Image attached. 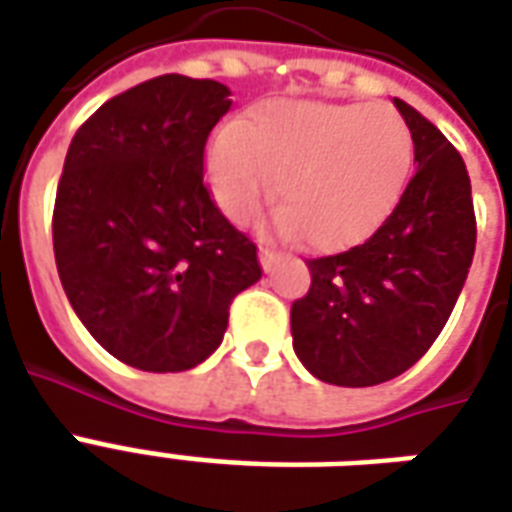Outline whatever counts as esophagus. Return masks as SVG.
Here are the masks:
<instances>
[{
  "instance_id": "1",
  "label": "esophagus",
  "mask_w": 512,
  "mask_h": 512,
  "mask_svg": "<svg viewBox=\"0 0 512 512\" xmlns=\"http://www.w3.org/2000/svg\"><path fill=\"white\" fill-rule=\"evenodd\" d=\"M277 249H274V246H268V244H263L260 246V266L266 268V271H271V268L277 266Z\"/></svg>"
}]
</instances>
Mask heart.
Returning a JSON list of instances; mask_svg holds the SVG:
<instances>
[{
  "label": "heart",
  "mask_w": 512,
  "mask_h": 512,
  "mask_svg": "<svg viewBox=\"0 0 512 512\" xmlns=\"http://www.w3.org/2000/svg\"><path fill=\"white\" fill-rule=\"evenodd\" d=\"M411 153L408 126L389 106L271 101L213 136L205 169L235 224L255 219L279 178V227L318 249H343L395 211Z\"/></svg>",
  "instance_id": "obj_1"
}]
</instances>
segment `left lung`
Segmentation results:
<instances>
[{"label":"left lung","instance_id":"1","mask_svg":"<svg viewBox=\"0 0 512 512\" xmlns=\"http://www.w3.org/2000/svg\"><path fill=\"white\" fill-rule=\"evenodd\" d=\"M417 172L365 244L312 257L290 307L293 348L312 376L376 386L419 362L461 296L477 244L469 172L447 136L395 98Z\"/></svg>","mask_w":512,"mask_h":512}]
</instances>
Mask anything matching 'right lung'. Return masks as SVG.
<instances>
[{"mask_svg": "<svg viewBox=\"0 0 512 512\" xmlns=\"http://www.w3.org/2000/svg\"><path fill=\"white\" fill-rule=\"evenodd\" d=\"M230 104L222 82L167 73L109 98L68 147L51 219L62 288L136 370L200 365L263 277L255 241L205 186V142Z\"/></svg>", "mask_w": 512, "mask_h": 512, "instance_id": "right-lung-1", "label": "right lung"}]
</instances>
